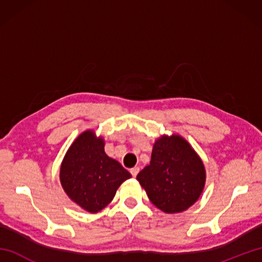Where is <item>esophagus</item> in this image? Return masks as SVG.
Listing matches in <instances>:
<instances>
[{
  "mask_svg": "<svg viewBox=\"0 0 262 262\" xmlns=\"http://www.w3.org/2000/svg\"><path fill=\"white\" fill-rule=\"evenodd\" d=\"M138 172H140V168H138V166H134V168L130 169V173L134 178L138 174Z\"/></svg>",
  "mask_w": 262,
  "mask_h": 262,
  "instance_id": "esophagus-1",
  "label": "esophagus"
}]
</instances>
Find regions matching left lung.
Listing matches in <instances>:
<instances>
[{"label": "left lung", "instance_id": "obj_1", "mask_svg": "<svg viewBox=\"0 0 262 262\" xmlns=\"http://www.w3.org/2000/svg\"><path fill=\"white\" fill-rule=\"evenodd\" d=\"M136 179L152 204L165 213H180L196 203L205 186L202 160L180 136L155 142L151 162Z\"/></svg>", "mask_w": 262, "mask_h": 262}]
</instances>
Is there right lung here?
Segmentation results:
<instances>
[{
	"mask_svg": "<svg viewBox=\"0 0 262 262\" xmlns=\"http://www.w3.org/2000/svg\"><path fill=\"white\" fill-rule=\"evenodd\" d=\"M104 143L91 130L84 132L66 153L60 183L68 196L90 213L107 206L116 190L132 177L119 162L104 153Z\"/></svg>",
	"mask_w": 262,
	"mask_h": 262,
	"instance_id": "right-lung-1",
	"label": "right lung"
}]
</instances>
